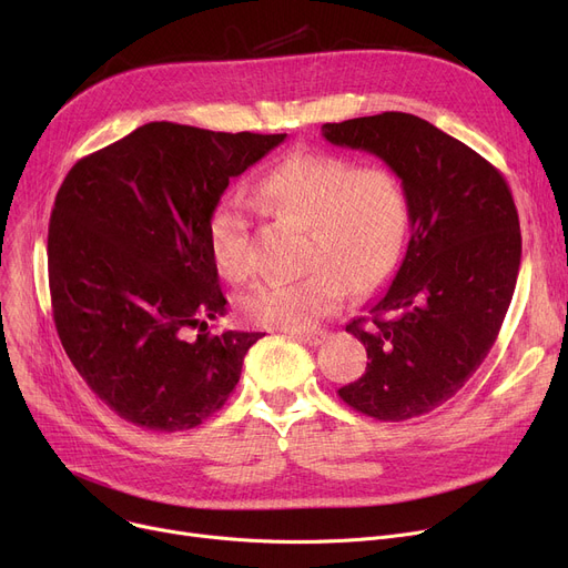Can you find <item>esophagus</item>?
Wrapping results in <instances>:
<instances>
[{
    "label": "esophagus",
    "instance_id": "1",
    "mask_svg": "<svg viewBox=\"0 0 568 568\" xmlns=\"http://www.w3.org/2000/svg\"><path fill=\"white\" fill-rule=\"evenodd\" d=\"M292 336L300 341V343H304V345L317 347V345H322L326 341V336H329V334H326L324 329H315V332H294Z\"/></svg>",
    "mask_w": 568,
    "mask_h": 568
}]
</instances>
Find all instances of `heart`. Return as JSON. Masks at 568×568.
Here are the masks:
<instances>
[{"instance_id":"heart-1","label":"heart","mask_w":568,"mask_h":568,"mask_svg":"<svg viewBox=\"0 0 568 568\" xmlns=\"http://www.w3.org/2000/svg\"><path fill=\"white\" fill-rule=\"evenodd\" d=\"M266 212L306 227L304 268L290 283H262L239 302L251 324L302 332L345 300L375 290L394 268L407 232V197L384 170H359L324 154H292L264 176ZM209 244L219 272L244 283L255 276L248 209L225 197L209 221Z\"/></svg>"}]
</instances>
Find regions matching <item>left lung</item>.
Instances as JSON below:
<instances>
[{
	"instance_id": "obj_1",
	"label": "left lung",
	"mask_w": 568,
	"mask_h": 568,
	"mask_svg": "<svg viewBox=\"0 0 568 568\" xmlns=\"http://www.w3.org/2000/svg\"><path fill=\"white\" fill-rule=\"evenodd\" d=\"M332 144L382 159L403 182L412 236L392 287L347 324L366 373L338 396L379 422L454 398L497 341L520 268V223L501 172L407 112L324 124Z\"/></svg>"
}]
</instances>
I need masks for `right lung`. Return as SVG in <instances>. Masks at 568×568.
<instances>
[{"label": "right lung", "instance_id": "add662e5", "mask_svg": "<svg viewBox=\"0 0 568 568\" xmlns=\"http://www.w3.org/2000/svg\"><path fill=\"white\" fill-rule=\"evenodd\" d=\"M283 140L152 122L80 159L59 186L48 227L54 326L124 422L189 430L230 398L264 334L206 332L227 304L209 221L230 179Z\"/></svg>", "mask_w": 568, "mask_h": 568}]
</instances>
